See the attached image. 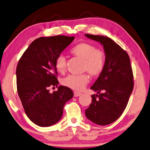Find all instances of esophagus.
<instances>
[{
    "label": "esophagus",
    "instance_id": "esophagus-1",
    "mask_svg": "<svg viewBox=\"0 0 150 150\" xmlns=\"http://www.w3.org/2000/svg\"><path fill=\"white\" fill-rule=\"evenodd\" d=\"M81 93H79V92H77V91H74V97H79L81 95Z\"/></svg>",
    "mask_w": 150,
    "mask_h": 150
}]
</instances>
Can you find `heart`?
Wrapping results in <instances>:
<instances>
[{
  "instance_id": "b5f03b06",
  "label": "heart",
  "mask_w": 150,
  "mask_h": 150,
  "mask_svg": "<svg viewBox=\"0 0 150 150\" xmlns=\"http://www.w3.org/2000/svg\"><path fill=\"white\" fill-rule=\"evenodd\" d=\"M71 52L75 56L84 59L83 69L92 76H97L103 71L106 64L105 52L101 49L96 48L95 45L87 42L79 43L74 46ZM57 71L65 72L66 69V58L62 54H59L54 61ZM89 77L86 74H69L62 80L65 87L75 91H81L89 83Z\"/></svg>"
}]
</instances>
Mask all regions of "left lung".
<instances>
[{
  "instance_id": "obj_1",
  "label": "left lung",
  "mask_w": 150,
  "mask_h": 150,
  "mask_svg": "<svg viewBox=\"0 0 150 150\" xmlns=\"http://www.w3.org/2000/svg\"><path fill=\"white\" fill-rule=\"evenodd\" d=\"M85 36L100 42L106 54L105 67L91 87L98 94L91 96L92 103L85 110V115L91 122L106 126L122 115L132 92L130 60L128 53L108 37L89 34Z\"/></svg>"
}]
</instances>
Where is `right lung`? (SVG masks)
Listing matches in <instances>:
<instances>
[{
    "mask_svg": "<svg viewBox=\"0 0 150 150\" xmlns=\"http://www.w3.org/2000/svg\"><path fill=\"white\" fill-rule=\"evenodd\" d=\"M74 40V37H42L34 40L22 54L16 68L17 90L26 115L41 127L54 125L61 120L63 106L71 99L73 91L59 86L52 93L48 88L56 86V57Z\"/></svg>",
    "mask_w": 150,
    "mask_h": 150,
    "instance_id": "right-lung-1",
    "label": "right lung"
}]
</instances>
